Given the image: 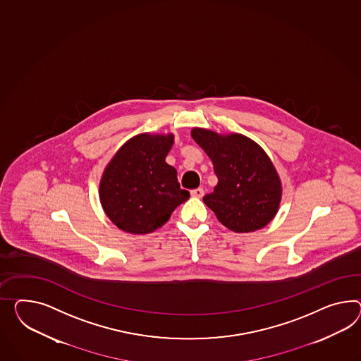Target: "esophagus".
<instances>
[{"label":"esophagus","mask_w":361,"mask_h":361,"mask_svg":"<svg viewBox=\"0 0 361 361\" xmlns=\"http://www.w3.org/2000/svg\"><path fill=\"white\" fill-rule=\"evenodd\" d=\"M191 195L194 196V197H203L204 196V190L202 187H199V188H195L191 191Z\"/></svg>","instance_id":"1"}]
</instances>
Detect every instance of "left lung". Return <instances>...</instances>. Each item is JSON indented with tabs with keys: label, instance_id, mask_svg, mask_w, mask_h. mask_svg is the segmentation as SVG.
Segmentation results:
<instances>
[{
	"label": "left lung",
	"instance_id": "left-lung-1",
	"mask_svg": "<svg viewBox=\"0 0 361 361\" xmlns=\"http://www.w3.org/2000/svg\"><path fill=\"white\" fill-rule=\"evenodd\" d=\"M192 139L212 159L219 183L204 203L219 221L235 233L262 229L278 212L281 182L266 152L240 133L222 136L194 128Z\"/></svg>",
	"mask_w": 361,
	"mask_h": 361
}]
</instances>
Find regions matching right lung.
Returning <instances> with one entry per match:
<instances>
[{
	"label": "right lung",
	"mask_w": 361,
	"mask_h": 361,
	"mask_svg": "<svg viewBox=\"0 0 361 361\" xmlns=\"http://www.w3.org/2000/svg\"><path fill=\"white\" fill-rule=\"evenodd\" d=\"M174 136L141 133L128 140L104 169L99 199L119 229L148 234L161 228L188 200L176 170L165 162Z\"/></svg>",
	"instance_id": "add662e5"
}]
</instances>
